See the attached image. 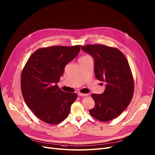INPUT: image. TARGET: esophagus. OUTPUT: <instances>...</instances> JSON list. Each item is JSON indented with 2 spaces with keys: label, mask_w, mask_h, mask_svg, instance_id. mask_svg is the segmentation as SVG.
I'll use <instances>...</instances> for the list:
<instances>
[{
  "label": "esophagus",
  "mask_w": 155,
  "mask_h": 155,
  "mask_svg": "<svg viewBox=\"0 0 155 155\" xmlns=\"http://www.w3.org/2000/svg\"><path fill=\"white\" fill-rule=\"evenodd\" d=\"M78 95L79 96H81V97H85V96H87L89 95V94H83V93H78Z\"/></svg>",
  "instance_id": "1"
}]
</instances>
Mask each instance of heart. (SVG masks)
<instances>
[{
  "mask_svg": "<svg viewBox=\"0 0 155 155\" xmlns=\"http://www.w3.org/2000/svg\"><path fill=\"white\" fill-rule=\"evenodd\" d=\"M86 56H83V57H81V58H85V57H86ZM81 58H80V59H81Z\"/></svg>",
  "mask_w": 155,
  "mask_h": 155,
  "instance_id": "heart-1",
  "label": "heart"
}]
</instances>
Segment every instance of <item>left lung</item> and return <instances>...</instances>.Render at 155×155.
<instances>
[{
  "label": "left lung",
  "instance_id": "1",
  "mask_svg": "<svg viewBox=\"0 0 155 155\" xmlns=\"http://www.w3.org/2000/svg\"><path fill=\"white\" fill-rule=\"evenodd\" d=\"M81 49L93 58L95 76L106 84L102 94L91 95L95 106L89 112L99 121L112 120L123 113L133 96L134 81L129 63L120 50L104 45L89 44Z\"/></svg>",
  "mask_w": 155,
  "mask_h": 155
}]
</instances>
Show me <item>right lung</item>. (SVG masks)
Masks as SVG:
<instances>
[{
	"label": "right lung",
	"mask_w": 155,
	"mask_h": 155,
	"mask_svg": "<svg viewBox=\"0 0 155 155\" xmlns=\"http://www.w3.org/2000/svg\"><path fill=\"white\" fill-rule=\"evenodd\" d=\"M80 47L56 45L39 49L22 70L21 84L24 101L45 123L57 124L64 120L76 101V93L64 92L57 84L66 65L78 56Z\"/></svg>",
	"instance_id": "obj_1"
}]
</instances>
